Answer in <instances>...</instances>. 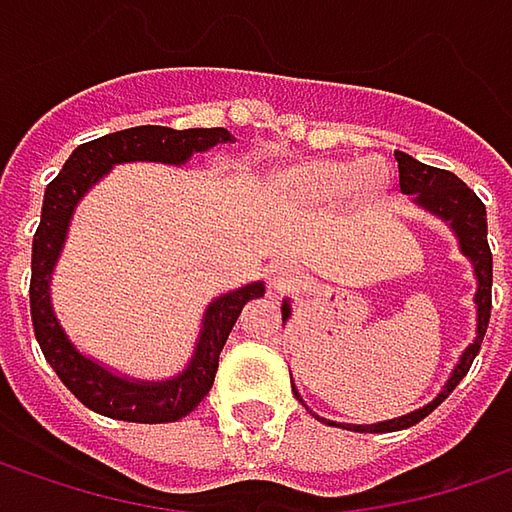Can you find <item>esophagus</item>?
Wrapping results in <instances>:
<instances>
[{
  "label": "esophagus",
  "mask_w": 512,
  "mask_h": 512,
  "mask_svg": "<svg viewBox=\"0 0 512 512\" xmlns=\"http://www.w3.org/2000/svg\"><path fill=\"white\" fill-rule=\"evenodd\" d=\"M269 280H272V286L283 292V289H289L292 283H295V272L289 269V266H275L272 272H269Z\"/></svg>",
  "instance_id": "34e87169"
}]
</instances>
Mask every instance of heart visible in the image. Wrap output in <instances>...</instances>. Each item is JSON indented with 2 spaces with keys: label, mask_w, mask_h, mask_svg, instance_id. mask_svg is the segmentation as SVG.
Segmentation results:
<instances>
[{
  "label": "heart",
  "mask_w": 512,
  "mask_h": 512,
  "mask_svg": "<svg viewBox=\"0 0 512 512\" xmlns=\"http://www.w3.org/2000/svg\"><path fill=\"white\" fill-rule=\"evenodd\" d=\"M280 189L303 203L349 197L352 206L372 212L387 200L392 174L381 160H306L280 174Z\"/></svg>",
  "instance_id": "heart-1"
}]
</instances>
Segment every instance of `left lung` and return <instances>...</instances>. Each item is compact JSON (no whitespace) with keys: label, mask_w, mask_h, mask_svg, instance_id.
Returning a JSON list of instances; mask_svg holds the SVG:
<instances>
[{"label":"left lung","mask_w":512,"mask_h":512,"mask_svg":"<svg viewBox=\"0 0 512 512\" xmlns=\"http://www.w3.org/2000/svg\"><path fill=\"white\" fill-rule=\"evenodd\" d=\"M395 160H398V183H401V191L412 194V203H418L424 212L441 217L456 232L458 246H461L464 257H470V263H473V272H476L478 280L476 341L461 352V361L453 369L450 381L444 384V389L435 395L427 407L410 412V415H401V418H392V421H381V424H346V430H355V433L404 430V427L418 424L421 418H427L458 387V381L470 372L473 358L478 355L481 341H484L487 323H490V309H493V295H490V289H493V255H490V243H487V209H484V203L478 200L476 191L467 189V183L458 180L453 171L424 166V163H418L415 157L404 154V151H395ZM280 312H283V323L289 321V315H292L289 300H283ZM321 421H326V418H321ZM326 424H335V421H326Z\"/></svg>","instance_id":"obj_1"}]
</instances>
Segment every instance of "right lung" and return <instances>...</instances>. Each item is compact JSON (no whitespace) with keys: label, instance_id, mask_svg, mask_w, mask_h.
<instances>
[{"label":"right lung","instance_id":"1","mask_svg":"<svg viewBox=\"0 0 512 512\" xmlns=\"http://www.w3.org/2000/svg\"><path fill=\"white\" fill-rule=\"evenodd\" d=\"M226 128H166V125H137L105 134L100 140L82 143L65 160L62 171L45 189L42 220L34 234L31 255V321L45 361L54 367L59 381L77 395L88 410L134 421V424H168L186 418L214 384L220 352L232 326L249 300L263 298V283H249L237 292L214 298L203 315V329L194 346L189 367L168 381H134L123 378L97 361L85 358L68 341L51 306V275L62 252L68 223L85 191L120 163H168L183 166L191 154L209 151L217 143H232Z\"/></svg>","mask_w":512,"mask_h":512}]
</instances>
